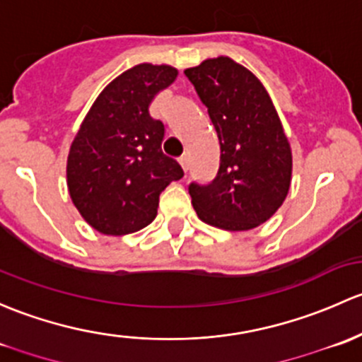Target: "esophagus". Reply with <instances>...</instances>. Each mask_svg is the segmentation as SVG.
I'll return each instance as SVG.
<instances>
[{
  "label": "esophagus",
  "mask_w": 362,
  "mask_h": 362,
  "mask_svg": "<svg viewBox=\"0 0 362 362\" xmlns=\"http://www.w3.org/2000/svg\"><path fill=\"white\" fill-rule=\"evenodd\" d=\"M180 163H181L182 170H185V173H188V169H189V158H188V156H182V158H180Z\"/></svg>",
  "instance_id": "obj_1"
}]
</instances>
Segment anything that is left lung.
I'll return each instance as SVG.
<instances>
[{
    "label": "left lung",
    "instance_id": "obj_1",
    "mask_svg": "<svg viewBox=\"0 0 362 362\" xmlns=\"http://www.w3.org/2000/svg\"><path fill=\"white\" fill-rule=\"evenodd\" d=\"M185 74L207 106L221 146L214 181L189 185L193 209L216 228H256L277 212L291 186V146L274 103L251 71L225 55Z\"/></svg>",
    "mask_w": 362,
    "mask_h": 362
}]
</instances>
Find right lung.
<instances>
[{"instance_id": "1", "label": "right lung", "mask_w": 362, "mask_h": 362, "mask_svg": "<svg viewBox=\"0 0 362 362\" xmlns=\"http://www.w3.org/2000/svg\"><path fill=\"white\" fill-rule=\"evenodd\" d=\"M177 78L167 64L143 62L124 71L94 100L68 155V189L81 218L104 235L150 225L160 193L185 176L162 151L165 127L150 104Z\"/></svg>"}]
</instances>
